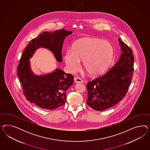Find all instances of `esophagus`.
Here are the masks:
<instances>
[{"label":"esophagus","instance_id":"1","mask_svg":"<svg viewBox=\"0 0 150 150\" xmlns=\"http://www.w3.org/2000/svg\"><path fill=\"white\" fill-rule=\"evenodd\" d=\"M74 80H75V82H76V83H82V82H83V81H82L81 79H80L79 77H75L74 79Z\"/></svg>","mask_w":150,"mask_h":150}]
</instances>
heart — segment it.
<instances>
[{
  "mask_svg": "<svg viewBox=\"0 0 150 150\" xmlns=\"http://www.w3.org/2000/svg\"><path fill=\"white\" fill-rule=\"evenodd\" d=\"M114 56L113 45L97 38L84 37L75 41L71 50L66 51L64 61L69 69L75 72L80 62L87 71L92 76L102 74L112 63Z\"/></svg>",
  "mask_w": 150,
  "mask_h": 150,
  "instance_id": "1",
  "label": "heart"
}]
</instances>
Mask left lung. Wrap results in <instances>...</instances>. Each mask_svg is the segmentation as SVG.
<instances>
[{
    "instance_id": "1",
    "label": "left lung",
    "mask_w": 150,
    "mask_h": 150,
    "mask_svg": "<svg viewBox=\"0 0 150 150\" xmlns=\"http://www.w3.org/2000/svg\"><path fill=\"white\" fill-rule=\"evenodd\" d=\"M123 53L117 63L103 75L88 82L86 103L102 111L117 105L125 96L134 73L132 49L118 38Z\"/></svg>"
}]
</instances>
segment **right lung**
Masks as SVG:
<instances>
[{
  "label": "right lung",
  "mask_w": 150,
  "mask_h": 150,
  "mask_svg": "<svg viewBox=\"0 0 150 150\" xmlns=\"http://www.w3.org/2000/svg\"><path fill=\"white\" fill-rule=\"evenodd\" d=\"M72 31L64 29L54 32H44L32 39L26 47L20 60L17 75L23 95L31 103L41 108H58L66 101V91L74 82V76L57 69L53 72L41 76L32 73L29 59L37 49L43 47L50 50L56 60L62 62V50L65 38Z\"/></svg>",
  "instance_id": "obj_1"
}]
</instances>
